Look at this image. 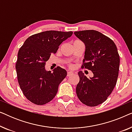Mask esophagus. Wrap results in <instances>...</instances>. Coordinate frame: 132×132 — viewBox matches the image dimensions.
<instances>
[{"mask_svg":"<svg viewBox=\"0 0 132 132\" xmlns=\"http://www.w3.org/2000/svg\"><path fill=\"white\" fill-rule=\"evenodd\" d=\"M74 73L73 71H68L67 72V76H71L73 75Z\"/></svg>","mask_w":132,"mask_h":132,"instance_id":"obj_1","label":"esophagus"}]
</instances>
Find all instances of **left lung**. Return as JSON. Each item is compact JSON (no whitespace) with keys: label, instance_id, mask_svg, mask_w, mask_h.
I'll use <instances>...</instances> for the list:
<instances>
[{"label":"left lung","instance_id":"1","mask_svg":"<svg viewBox=\"0 0 132 132\" xmlns=\"http://www.w3.org/2000/svg\"><path fill=\"white\" fill-rule=\"evenodd\" d=\"M85 46L82 67L91 70L93 77L87 78L78 73L76 94L80 101L88 106H96L106 100L116 85L120 68V56L114 42L94 30L74 32Z\"/></svg>","mask_w":132,"mask_h":132}]
</instances>
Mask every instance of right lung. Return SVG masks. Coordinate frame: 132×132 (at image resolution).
Masks as SVG:
<instances>
[{
  "label": "right lung",
  "instance_id": "1",
  "mask_svg": "<svg viewBox=\"0 0 132 132\" xmlns=\"http://www.w3.org/2000/svg\"><path fill=\"white\" fill-rule=\"evenodd\" d=\"M72 34L71 31L42 32L29 37L20 48L15 65L18 82L23 94L30 102L43 105L56 95L59 85L67 73L60 67L53 72L47 71L46 62Z\"/></svg>",
  "mask_w": 132,
  "mask_h": 132
}]
</instances>
